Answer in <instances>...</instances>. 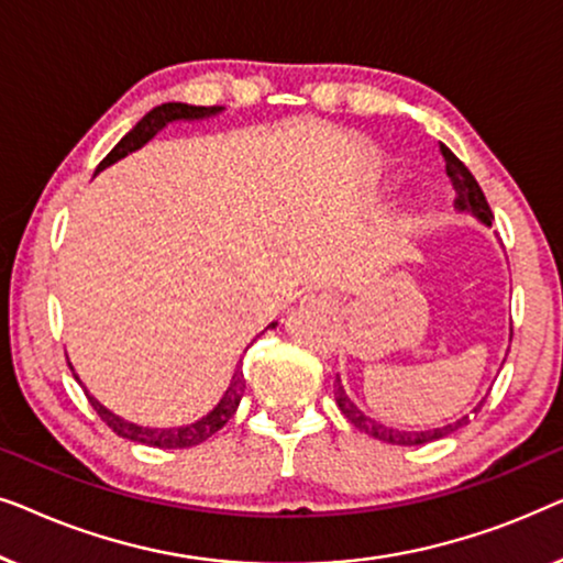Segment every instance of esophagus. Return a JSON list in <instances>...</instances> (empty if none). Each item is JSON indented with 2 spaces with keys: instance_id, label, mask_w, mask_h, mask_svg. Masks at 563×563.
<instances>
[{
  "instance_id": "obj_1",
  "label": "esophagus",
  "mask_w": 563,
  "mask_h": 563,
  "mask_svg": "<svg viewBox=\"0 0 563 563\" xmlns=\"http://www.w3.org/2000/svg\"><path fill=\"white\" fill-rule=\"evenodd\" d=\"M302 307H307V310H314V312H330L333 310V297L322 289H312L302 297Z\"/></svg>"
}]
</instances>
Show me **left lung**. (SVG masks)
<instances>
[{
	"instance_id": "left-lung-1",
	"label": "left lung",
	"mask_w": 563,
	"mask_h": 563,
	"mask_svg": "<svg viewBox=\"0 0 563 563\" xmlns=\"http://www.w3.org/2000/svg\"><path fill=\"white\" fill-rule=\"evenodd\" d=\"M441 153L445 158V174H449L453 189H456V210L472 214V218L482 222V225L492 228V220L495 218H492L487 197H484V191L479 184H476L472 172H468V168L461 164L456 156H453L451 148L441 145ZM335 405L341 407V412L353 422V426H356L358 430H364V433H368L372 438H379V441L391 443V445H422V443H433V441H438V438H445V435H451L453 430L468 426L472 415L482 410L484 399L474 407L472 412L464 415V418H459L456 422H449V426H441V428H428V430H399V428H389L379 420L368 418L364 410H358V407L353 405L349 391L343 389L341 376H335Z\"/></svg>"
}]
</instances>
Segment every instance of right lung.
<instances>
[{
    "instance_id": "right-lung-1",
    "label": "right lung",
    "mask_w": 563,
    "mask_h": 563,
    "mask_svg": "<svg viewBox=\"0 0 563 563\" xmlns=\"http://www.w3.org/2000/svg\"><path fill=\"white\" fill-rule=\"evenodd\" d=\"M220 112H222V107H195V104H184V102H166L161 107H153V110L145 114V118L137 122V125L130 130V133L122 137V141L114 145L110 153H107V158L97 166V172H104L107 166L118 164L120 158L128 156V153H135L137 148H143V145L148 143L151 137H156L161 130H164L166 125H172V122L207 120V118H214V114H220ZM268 328H276V322H272ZM76 379H79V376H76ZM84 391H87V387H84ZM243 391H245V379H243L241 366H238L233 379H230V384H228L225 395L220 397V402L214 405L210 412L202 415L199 420L189 422V426H179V428H145V426H137V422H130L125 418H120V415L107 410V407L99 402V399L91 397L89 391H87V397H89L91 407L97 410L99 418H102L107 426H110L120 438H128V441H133V443L153 445V449H189V445L205 443L207 438H212L222 426H225L230 418H233L238 405H241Z\"/></svg>"
}]
</instances>
